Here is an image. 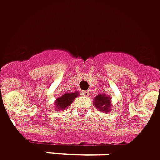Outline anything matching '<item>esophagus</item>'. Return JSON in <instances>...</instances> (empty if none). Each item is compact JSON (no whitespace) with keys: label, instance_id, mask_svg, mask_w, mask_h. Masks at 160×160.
I'll return each mask as SVG.
<instances>
[{"label":"esophagus","instance_id":"obj_1","mask_svg":"<svg viewBox=\"0 0 160 160\" xmlns=\"http://www.w3.org/2000/svg\"><path fill=\"white\" fill-rule=\"evenodd\" d=\"M82 96H89V91H86V90H84V91H82Z\"/></svg>","mask_w":160,"mask_h":160}]
</instances>
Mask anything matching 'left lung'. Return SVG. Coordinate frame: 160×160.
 I'll return each mask as SVG.
<instances>
[{
	"instance_id": "8db88e82",
	"label": "left lung",
	"mask_w": 160,
	"mask_h": 160,
	"mask_svg": "<svg viewBox=\"0 0 160 160\" xmlns=\"http://www.w3.org/2000/svg\"><path fill=\"white\" fill-rule=\"evenodd\" d=\"M94 104L96 108L100 109V111L108 112L111 107L110 98L108 96H105L104 95H98L95 97Z\"/></svg>"
}]
</instances>
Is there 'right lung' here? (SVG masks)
I'll return each mask as SVG.
<instances>
[{
  "label": "right lung",
  "instance_id": "right-lung-1",
  "mask_svg": "<svg viewBox=\"0 0 160 160\" xmlns=\"http://www.w3.org/2000/svg\"><path fill=\"white\" fill-rule=\"evenodd\" d=\"M78 95H79L78 91L74 93H64L61 97H58L57 99L56 108L58 109H62V110H64V108H67Z\"/></svg>",
  "mask_w": 160,
  "mask_h": 160
}]
</instances>
